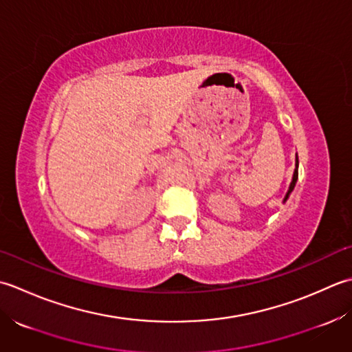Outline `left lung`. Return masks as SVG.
I'll use <instances>...</instances> for the list:
<instances>
[{
	"instance_id": "obj_1",
	"label": "left lung",
	"mask_w": 352,
	"mask_h": 352,
	"mask_svg": "<svg viewBox=\"0 0 352 352\" xmlns=\"http://www.w3.org/2000/svg\"><path fill=\"white\" fill-rule=\"evenodd\" d=\"M296 181H298V162H296V170H295V173H293V179H292L290 188H289V191H287V195H285V199H284V200H287V197H289V195H290V192L293 191V188H295V184H296Z\"/></svg>"
}]
</instances>
